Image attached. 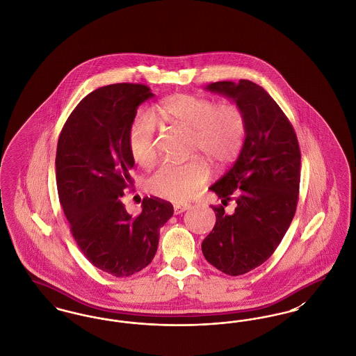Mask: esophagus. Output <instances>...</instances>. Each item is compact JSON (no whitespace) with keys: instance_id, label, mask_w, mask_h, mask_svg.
Returning a JSON list of instances; mask_svg holds the SVG:
<instances>
[{"instance_id":"34e87169","label":"esophagus","mask_w":356,"mask_h":356,"mask_svg":"<svg viewBox=\"0 0 356 356\" xmlns=\"http://www.w3.org/2000/svg\"><path fill=\"white\" fill-rule=\"evenodd\" d=\"M189 208H191V205H189V204H176V205L173 207V209H175V213H176V215L186 212V211H188Z\"/></svg>"}]
</instances>
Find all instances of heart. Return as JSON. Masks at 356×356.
I'll use <instances>...</instances> for the list:
<instances>
[{"mask_svg":"<svg viewBox=\"0 0 356 356\" xmlns=\"http://www.w3.org/2000/svg\"><path fill=\"white\" fill-rule=\"evenodd\" d=\"M154 119L170 129L191 134V151L221 165L232 161L245 138V118L236 102H218L209 97L176 95L157 105ZM128 148L136 164L151 165L156 159V127L148 115H138L128 134ZM208 180L202 161L184 164L164 163L149 177L156 196L172 202L192 197Z\"/></svg>","mask_w":356,"mask_h":356,"instance_id":"obj_1","label":"heart"}]
</instances>
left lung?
I'll return each instance as SVG.
<instances>
[{
	"instance_id": "obj_1",
	"label": "left lung",
	"mask_w": 356,
	"mask_h": 356,
	"mask_svg": "<svg viewBox=\"0 0 356 356\" xmlns=\"http://www.w3.org/2000/svg\"><path fill=\"white\" fill-rule=\"evenodd\" d=\"M207 89L232 99L245 118V140L234 165L209 189L216 224L202 243L208 263L238 276L271 256L295 216L300 184V148L284 112L271 96L248 80L218 81ZM236 204L232 213L223 207Z\"/></svg>"
}]
</instances>
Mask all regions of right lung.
<instances>
[{
	"label": "right lung",
	"mask_w": 356,
	"mask_h": 356,
	"mask_svg": "<svg viewBox=\"0 0 356 356\" xmlns=\"http://www.w3.org/2000/svg\"><path fill=\"white\" fill-rule=\"evenodd\" d=\"M152 96L143 84L99 88L73 109L57 143V191L72 235L95 267L116 277L152 261L160 228L173 215L172 204L154 196L143 199L135 218L121 203L134 184L129 128L138 105Z\"/></svg>",
	"instance_id": "1"
}]
</instances>
